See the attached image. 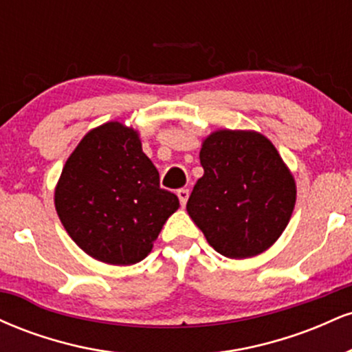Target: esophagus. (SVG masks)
Masks as SVG:
<instances>
[{
	"label": "esophagus",
	"instance_id": "obj_1",
	"mask_svg": "<svg viewBox=\"0 0 352 352\" xmlns=\"http://www.w3.org/2000/svg\"><path fill=\"white\" fill-rule=\"evenodd\" d=\"M188 195H190L188 188H180L179 192H177V197H179V200H180V205H182V207H185V205H187Z\"/></svg>",
	"mask_w": 352,
	"mask_h": 352
}]
</instances>
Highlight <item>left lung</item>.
I'll return each instance as SVG.
<instances>
[{"label": "left lung", "instance_id": "left-lung-1", "mask_svg": "<svg viewBox=\"0 0 352 352\" xmlns=\"http://www.w3.org/2000/svg\"><path fill=\"white\" fill-rule=\"evenodd\" d=\"M200 164L187 212L210 246L235 260L266 252L296 204V182L272 140L218 129L201 142Z\"/></svg>", "mask_w": 352, "mask_h": 352}]
</instances>
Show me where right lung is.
I'll return each instance as SVG.
<instances>
[{
	"label": "right lung",
	"mask_w": 352,
	"mask_h": 352,
	"mask_svg": "<svg viewBox=\"0 0 352 352\" xmlns=\"http://www.w3.org/2000/svg\"><path fill=\"white\" fill-rule=\"evenodd\" d=\"M54 205L84 253L117 266L142 261L180 207L175 193L160 188L139 132L117 120L89 131L72 151L56 185Z\"/></svg>",
	"instance_id": "add662e5"
}]
</instances>
